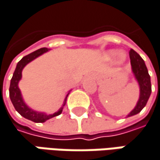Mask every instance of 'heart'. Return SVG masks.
I'll use <instances>...</instances> for the list:
<instances>
[{
	"label": "heart",
	"instance_id": "obj_1",
	"mask_svg": "<svg viewBox=\"0 0 160 160\" xmlns=\"http://www.w3.org/2000/svg\"><path fill=\"white\" fill-rule=\"evenodd\" d=\"M116 54H117L118 63H119V64H120V63H123V62L125 61V60H126V58H127V56H126V54H125L124 52H118L117 51H115V50H110V51H108V52H106L105 57H106L107 59H111L112 57L116 56Z\"/></svg>",
	"mask_w": 160,
	"mask_h": 160
}]
</instances>
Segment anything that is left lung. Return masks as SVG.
<instances>
[{
  "instance_id": "left-lung-1",
  "label": "left lung",
  "mask_w": 160,
  "mask_h": 160,
  "mask_svg": "<svg viewBox=\"0 0 160 160\" xmlns=\"http://www.w3.org/2000/svg\"><path fill=\"white\" fill-rule=\"evenodd\" d=\"M129 58L131 64V71L139 87V98L135 108L128 114L127 118L134 116L139 113L142 110V108L146 106L151 94L150 76L148 74V71L143 59L132 49L129 51Z\"/></svg>"
}]
</instances>
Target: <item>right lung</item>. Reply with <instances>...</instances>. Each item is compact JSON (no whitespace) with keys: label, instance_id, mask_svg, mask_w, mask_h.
<instances>
[{"label":"right lung","instance_id":"obj_1","mask_svg":"<svg viewBox=\"0 0 160 160\" xmlns=\"http://www.w3.org/2000/svg\"><path fill=\"white\" fill-rule=\"evenodd\" d=\"M49 51H50V49H48V48H42V49H39V50H37L35 52L24 56L23 58L17 63L16 69H15L14 72H13L12 78L11 80V84H10V89H9V91H10V99L12 100V103L13 104L15 109L22 117L29 119V120H32L33 122H36V123H42V122H45L46 120H48V119H50L52 118L59 116L60 114H61L63 107L66 104L67 98H68L70 92L71 91V89L69 90L68 94L66 95L62 107L57 112H55L53 114H47L45 112L34 110L32 108H30L25 103L23 98H22V92H21V89L19 88V82H20V80H22V70L28 63H30L31 61H32L36 58L40 57L41 55H42L43 53L49 52Z\"/></svg>","mask_w":160,"mask_h":160}]
</instances>
